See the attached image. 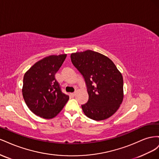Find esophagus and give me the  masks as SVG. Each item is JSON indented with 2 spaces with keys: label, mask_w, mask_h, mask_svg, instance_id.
Instances as JSON below:
<instances>
[{
  "label": "esophagus",
  "mask_w": 159,
  "mask_h": 159,
  "mask_svg": "<svg viewBox=\"0 0 159 159\" xmlns=\"http://www.w3.org/2000/svg\"><path fill=\"white\" fill-rule=\"evenodd\" d=\"M75 93H70V96H71V98H74V96H75Z\"/></svg>",
  "instance_id": "esophagus-1"
}]
</instances>
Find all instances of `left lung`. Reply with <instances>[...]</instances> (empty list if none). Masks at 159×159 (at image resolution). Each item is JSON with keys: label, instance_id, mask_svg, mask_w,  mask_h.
<instances>
[{"label": "left lung", "instance_id": "8db88e82", "mask_svg": "<svg viewBox=\"0 0 159 159\" xmlns=\"http://www.w3.org/2000/svg\"><path fill=\"white\" fill-rule=\"evenodd\" d=\"M75 68L82 75L89 99L81 105L88 117L102 121L113 115L123 99V80L113 62L92 50L71 54Z\"/></svg>", "mask_w": 159, "mask_h": 159}]
</instances>
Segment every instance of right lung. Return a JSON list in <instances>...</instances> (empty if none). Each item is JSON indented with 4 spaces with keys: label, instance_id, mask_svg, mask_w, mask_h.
<instances>
[{
    "label": "right lung",
    "instance_id": "1",
    "mask_svg": "<svg viewBox=\"0 0 159 159\" xmlns=\"http://www.w3.org/2000/svg\"><path fill=\"white\" fill-rule=\"evenodd\" d=\"M66 56L46 57L36 62L24 75L23 98L31 111L40 117L54 118L69 99L55 78Z\"/></svg>",
    "mask_w": 159,
    "mask_h": 159
}]
</instances>
